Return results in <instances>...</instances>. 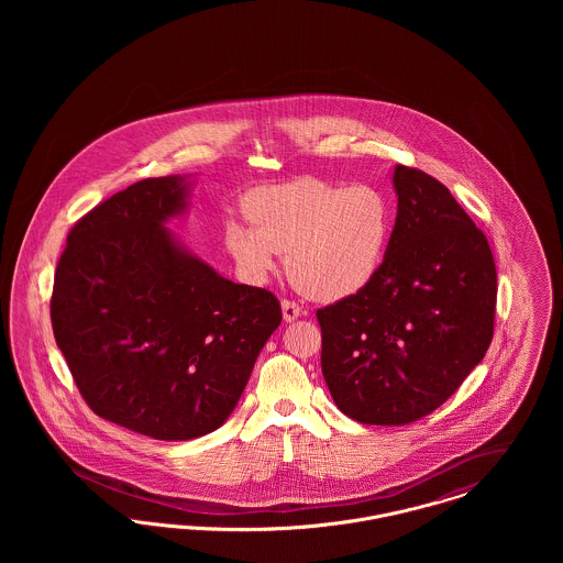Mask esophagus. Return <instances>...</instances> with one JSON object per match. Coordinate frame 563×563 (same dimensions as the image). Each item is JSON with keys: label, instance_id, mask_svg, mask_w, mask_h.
I'll return each instance as SVG.
<instances>
[{"label": "esophagus", "instance_id": "obj_1", "mask_svg": "<svg viewBox=\"0 0 563 563\" xmlns=\"http://www.w3.org/2000/svg\"><path fill=\"white\" fill-rule=\"evenodd\" d=\"M280 308H283V319H285V322L297 321V319L303 314L301 306H297L295 301H289V299H283Z\"/></svg>", "mask_w": 563, "mask_h": 563}]
</instances>
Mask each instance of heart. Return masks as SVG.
Here are the masks:
<instances>
[{"label":"heart","mask_w":563,"mask_h":563,"mask_svg":"<svg viewBox=\"0 0 563 563\" xmlns=\"http://www.w3.org/2000/svg\"><path fill=\"white\" fill-rule=\"evenodd\" d=\"M246 219H228L223 244L249 283H264L287 251V269L303 294L340 301L379 274L393 232L388 196L374 186L301 179L257 189Z\"/></svg>","instance_id":"b5f03b06"}]
</instances>
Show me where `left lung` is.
<instances>
[{"instance_id":"1","label":"left lung","mask_w":563,"mask_h":563,"mask_svg":"<svg viewBox=\"0 0 563 563\" xmlns=\"http://www.w3.org/2000/svg\"><path fill=\"white\" fill-rule=\"evenodd\" d=\"M397 219L374 283L317 312L322 377L342 413L399 427L448 401L494 335L487 239L443 184L397 164Z\"/></svg>"}]
</instances>
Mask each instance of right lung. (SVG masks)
Returning <instances> with one entry per match:
<instances>
[{
  "label": "right lung",
  "instance_id": "add662e5",
  "mask_svg": "<svg viewBox=\"0 0 563 563\" xmlns=\"http://www.w3.org/2000/svg\"><path fill=\"white\" fill-rule=\"evenodd\" d=\"M194 179L113 194L74 225L54 276V338L81 397L158 441L219 429L283 321L274 295L223 278L168 228Z\"/></svg>",
  "mask_w": 563,
  "mask_h": 563
}]
</instances>
